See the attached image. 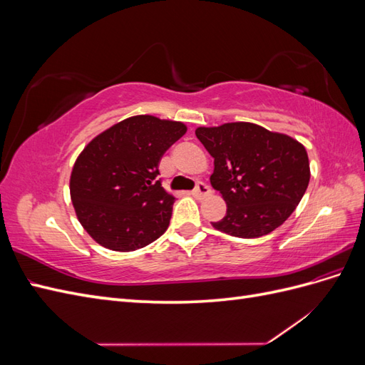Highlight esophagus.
I'll return each mask as SVG.
<instances>
[{"label": "esophagus", "mask_w": 365, "mask_h": 365, "mask_svg": "<svg viewBox=\"0 0 365 365\" xmlns=\"http://www.w3.org/2000/svg\"><path fill=\"white\" fill-rule=\"evenodd\" d=\"M192 195H193L195 197H197V200H204V197L212 195V190H210V187H208L207 184L197 182L196 187H195V190L192 192Z\"/></svg>", "instance_id": "esophagus-1"}]
</instances>
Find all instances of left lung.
Returning <instances> with one entry per match:
<instances>
[{"label":"left lung","instance_id":"left-lung-1","mask_svg":"<svg viewBox=\"0 0 365 365\" xmlns=\"http://www.w3.org/2000/svg\"><path fill=\"white\" fill-rule=\"evenodd\" d=\"M195 134L215 158L210 182L227 204V215L212 222L216 230L260 237L292 215L311 178L302 143L247 121L202 126Z\"/></svg>","mask_w":365,"mask_h":365}]
</instances>
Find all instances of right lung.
Segmentation results:
<instances>
[{"label":"right lung","instance_id":"add662e5","mask_svg":"<svg viewBox=\"0 0 365 365\" xmlns=\"http://www.w3.org/2000/svg\"><path fill=\"white\" fill-rule=\"evenodd\" d=\"M185 132L181 121L134 115L85 146L74 163L70 195L77 219L98 245L135 251L168 230L175 196L161 187L158 164Z\"/></svg>","mask_w":365,"mask_h":365}]
</instances>
